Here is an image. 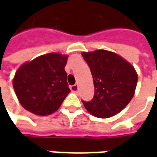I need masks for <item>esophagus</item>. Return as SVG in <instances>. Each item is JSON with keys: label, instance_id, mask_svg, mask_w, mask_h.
I'll return each instance as SVG.
<instances>
[{"label": "esophagus", "instance_id": "34e87169", "mask_svg": "<svg viewBox=\"0 0 157 157\" xmlns=\"http://www.w3.org/2000/svg\"><path fill=\"white\" fill-rule=\"evenodd\" d=\"M78 85H74V86H71V91L73 92V93H77V92H78Z\"/></svg>", "mask_w": 157, "mask_h": 157}]
</instances>
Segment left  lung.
Returning a JSON list of instances; mask_svg holds the SVG:
<instances>
[{
  "label": "left lung",
  "instance_id": "1",
  "mask_svg": "<svg viewBox=\"0 0 157 157\" xmlns=\"http://www.w3.org/2000/svg\"><path fill=\"white\" fill-rule=\"evenodd\" d=\"M94 85L91 101L82 100L86 109L98 118H109L124 109L132 100L138 77L135 68L116 53L97 50L83 52Z\"/></svg>",
  "mask_w": 157,
  "mask_h": 157
}]
</instances>
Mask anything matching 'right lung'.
Segmentation results:
<instances>
[{"label":"right lung","instance_id":"add662e5","mask_svg":"<svg viewBox=\"0 0 157 157\" xmlns=\"http://www.w3.org/2000/svg\"><path fill=\"white\" fill-rule=\"evenodd\" d=\"M67 55L49 53L21 65L13 86L21 105L36 115L52 114L60 107L70 88L64 66Z\"/></svg>","mask_w":157,"mask_h":157}]
</instances>
